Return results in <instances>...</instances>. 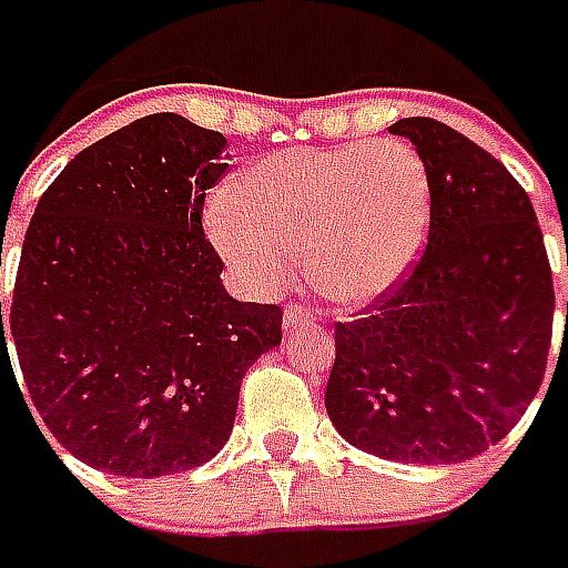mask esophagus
Segmentation results:
<instances>
[{
  "mask_svg": "<svg viewBox=\"0 0 568 568\" xmlns=\"http://www.w3.org/2000/svg\"><path fill=\"white\" fill-rule=\"evenodd\" d=\"M313 316L307 307H301V304H288L283 313V325H285V332H297V328H304V325H313Z\"/></svg>",
  "mask_w": 568,
  "mask_h": 568,
  "instance_id": "esophagus-1",
  "label": "esophagus"
}]
</instances>
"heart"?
I'll list each match as a JSON object with an SVG mask.
<instances>
[{
    "label": "heart",
    "instance_id": "b5f03b06",
    "mask_svg": "<svg viewBox=\"0 0 568 568\" xmlns=\"http://www.w3.org/2000/svg\"><path fill=\"white\" fill-rule=\"evenodd\" d=\"M427 224V165L403 141L285 150L205 205V233L245 285L283 288L304 252L313 285L341 304L387 295L415 267Z\"/></svg>",
    "mask_w": 568,
    "mask_h": 568
}]
</instances>
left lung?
I'll use <instances>...</instances> for the list:
<instances>
[{"label":"left lung","instance_id":"left-lung-1","mask_svg":"<svg viewBox=\"0 0 568 568\" xmlns=\"http://www.w3.org/2000/svg\"><path fill=\"white\" fill-rule=\"evenodd\" d=\"M390 132L427 165V245L403 283L335 325L325 412L368 455L458 464L501 443L545 381L550 261L529 193L491 153L427 116Z\"/></svg>","mask_w":568,"mask_h":568}]
</instances>
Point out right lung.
I'll use <instances>...</instances> for the list:
<instances>
[{
  "label": "right lung",
  "instance_id": "1",
  "mask_svg": "<svg viewBox=\"0 0 568 568\" xmlns=\"http://www.w3.org/2000/svg\"><path fill=\"white\" fill-rule=\"evenodd\" d=\"M224 150L178 113L134 119L67 162L27 227L0 372L11 338L39 418L98 470L153 479L215 458L245 372L283 341V311L230 297L202 233Z\"/></svg>",
  "mask_w": 568,
  "mask_h": 568
}]
</instances>
